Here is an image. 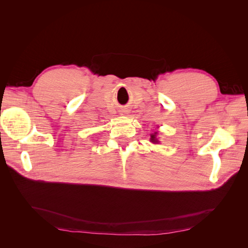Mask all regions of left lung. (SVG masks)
Here are the masks:
<instances>
[{
    "instance_id": "1",
    "label": "left lung",
    "mask_w": 248,
    "mask_h": 248,
    "mask_svg": "<svg viewBox=\"0 0 248 248\" xmlns=\"http://www.w3.org/2000/svg\"><path fill=\"white\" fill-rule=\"evenodd\" d=\"M156 136H157V131H154L153 133H151V139H150V141H152L153 144H157V142H158V140L156 139Z\"/></svg>"
}]
</instances>
